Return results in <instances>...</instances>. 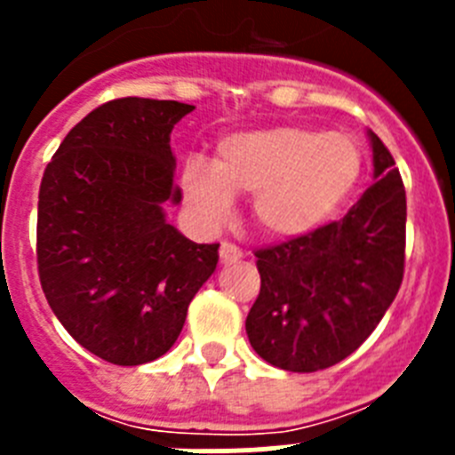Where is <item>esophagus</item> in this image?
<instances>
[{
  "label": "esophagus",
  "instance_id": "obj_1",
  "mask_svg": "<svg viewBox=\"0 0 455 455\" xmlns=\"http://www.w3.org/2000/svg\"><path fill=\"white\" fill-rule=\"evenodd\" d=\"M219 255H220V264H225V267H228V264L239 262L241 257H243V252H241L235 243H228V241H223V243H220Z\"/></svg>",
  "mask_w": 455,
  "mask_h": 455
}]
</instances>
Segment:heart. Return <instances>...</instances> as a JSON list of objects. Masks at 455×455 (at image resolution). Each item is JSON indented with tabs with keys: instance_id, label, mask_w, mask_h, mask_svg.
<instances>
[{
	"instance_id": "1",
	"label": "heart",
	"mask_w": 455,
	"mask_h": 455,
	"mask_svg": "<svg viewBox=\"0 0 455 455\" xmlns=\"http://www.w3.org/2000/svg\"><path fill=\"white\" fill-rule=\"evenodd\" d=\"M360 175L363 152L348 134L271 124L223 136L212 164L191 156L182 191L204 228L230 220L235 196H252V219L267 235L299 239L337 214Z\"/></svg>"
}]
</instances>
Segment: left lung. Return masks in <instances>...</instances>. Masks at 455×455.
Masks as SVG:
<instances>
[{
  "mask_svg": "<svg viewBox=\"0 0 455 455\" xmlns=\"http://www.w3.org/2000/svg\"><path fill=\"white\" fill-rule=\"evenodd\" d=\"M373 182L339 223L257 251L262 289L246 332L259 357L309 373L341 363L373 332L399 293L405 188L383 140L367 132Z\"/></svg>",
  "mask_w": 455,
  "mask_h": 455,
  "instance_id": "8db88e82",
  "label": "left lung"
}]
</instances>
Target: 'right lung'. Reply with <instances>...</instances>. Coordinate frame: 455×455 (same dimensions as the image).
<instances>
[{
  "label": "right lung",
  "mask_w": 455,
  "mask_h": 455,
  "mask_svg": "<svg viewBox=\"0 0 455 455\" xmlns=\"http://www.w3.org/2000/svg\"><path fill=\"white\" fill-rule=\"evenodd\" d=\"M191 104L120 98L77 123L38 193V273L56 319L92 355L120 367L162 357L219 264L168 223L171 132Z\"/></svg>",
  "instance_id": "1"
}]
</instances>
